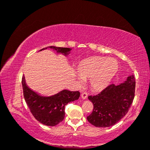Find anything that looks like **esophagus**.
Returning a JSON list of instances; mask_svg holds the SVG:
<instances>
[{
	"label": "esophagus",
	"instance_id": "34e87169",
	"mask_svg": "<svg viewBox=\"0 0 150 150\" xmlns=\"http://www.w3.org/2000/svg\"><path fill=\"white\" fill-rule=\"evenodd\" d=\"M81 97L82 99H83V100L87 99V98H88V93H87L86 92L82 93L81 95Z\"/></svg>",
	"mask_w": 150,
	"mask_h": 150
}]
</instances>
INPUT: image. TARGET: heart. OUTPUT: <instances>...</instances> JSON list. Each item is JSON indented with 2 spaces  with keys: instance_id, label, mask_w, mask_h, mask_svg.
Returning <instances> with one entry per match:
<instances>
[{
  "instance_id": "obj_1",
  "label": "heart",
  "mask_w": 150,
  "mask_h": 150,
  "mask_svg": "<svg viewBox=\"0 0 150 150\" xmlns=\"http://www.w3.org/2000/svg\"><path fill=\"white\" fill-rule=\"evenodd\" d=\"M118 69V62L114 59L93 57L85 60L77 66L79 76H76V83L80 86L83 79H89V85L93 90L102 91L110 84Z\"/></svg>"
}]
</instances>
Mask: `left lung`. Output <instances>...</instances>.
Wrapping results in <instances>:
<instances>
[{"mask_svg": "<svg viewBox=\"0 0 150 150\" xmlns=\"http://www.w3.org/2000/svg\"><path fill=\"white\" fill-rule=\"evenodd\" d=\"M135 79L132 75L118 86L111 84L98 95L89 96L93 109L87 119L97 127L115 125L128 112L135 97Z\"/></svg>", "mask_w": 150, "mask_h": 150, "instance_id": "8db88e82", "label": "left lung"}]
</instances>
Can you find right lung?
<instances>
[{
  "label": "right lung",
  "instance_id": "obj_1",
  "mask_svg": "<svg viewBox=\"0 0 150 150\" xmlns=\"http://www.w3.org/2000/svg\"><path fill=\"white\" fill-rule=\"evenodd\" d=\"M50 48L57 53L67 56L71 48L61 47L48 46L42 50ZM23 96L34 118L38 121L47 126H55L63 120L65 115L64 108L69 102L79 99V91H71L63 89L60 92L50 96H42L35 92L27 86L25 77L22 78Z\"/></svg>",
  "mask_w": 150,
  "mask_h": 150
}]
</instances>
